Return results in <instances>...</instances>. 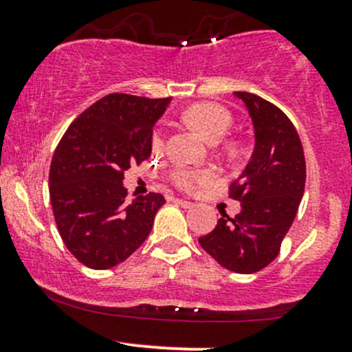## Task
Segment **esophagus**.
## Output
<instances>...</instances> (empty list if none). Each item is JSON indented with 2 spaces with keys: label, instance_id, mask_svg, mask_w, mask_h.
Returning a JSON list of instances; mask_svg holds the SVG:
<instances>
[{
  "label": "esophagus",
  "instance_id": "obj_1",
  "mask_svg": "<svg viewBox=\"0 0 352 352\" xmlns=\"http://www.w3.org/2000/svg\"><path fill=\"white\" fill-rule=\"evenodd\" d=\"M175 204L182 206V208H186V209H190V208H194V202H190V201H186V199H175Z\"/></svg>",
  "mask_w": 352,
  "mask_h": 352
}]
</instances>
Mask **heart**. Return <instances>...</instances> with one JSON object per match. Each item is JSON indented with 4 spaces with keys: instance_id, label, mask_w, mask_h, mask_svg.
I'll return each instance as SVG.
<instances>
[{
    "instance_id": "heart-1",
    "label": "heart",
    "mask_w": 352,
    "mask_h": 352,
    "mask_svg": "<svg viewBox=\"0 0 352 352\" xmlns=\"http://www.w3.org/2000/svg\"><path fill=\"white\" fill-rule=\"evenodd\" d=\"M184 119L190 127L197 131L206 141L209 143H216L221 140L226 133H228L230 126H232V113L225 107L216 104H194L184 113ZM163 143L162 133H155L153 136V148L160 150ZM172 179L180 189L192 190L197 186L209 182L212 179L211 172H194V170L184 168L179 166L172 172Z\"/></svg>"
}]
</instances>
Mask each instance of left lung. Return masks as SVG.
Listing matches in <instances>:
<instances>
[{
	"mask_svg": "<svg viewBox=\"0 0 352 352\" xmlns=\"http://www.w3.org/2000/svg\"><path fill=\"white\" fill-rule=\"evenodd\" d=\"M254 126V151L243 172L230 187V197L242 211L201 236V247L225 269L252 274L271 264L293 225L305 192L303 146L293 122L281 109L247 91H235Z\"/></svg>",
	"mask_w": 352,
	"mask_h": 352,
	"instance_id": "8db88e82",
	"label": "left lung"
}]
</instances>
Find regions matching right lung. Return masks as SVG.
I'll return each mask as SVG.
<instances>
[{
	"mask_svg": "<svg viewBox=\"0 0 352 352\" xmlns=\"http://www.w3.org/2000/svg\"><path fill=\"white\" fill-rule=\"evenodd\" d=\"M172 98L112 94L85 110L56 148L49 194L59 235L87 267L110 269L143 245L162 194L126 202L124 172L150 158L153 126Z\"/></svg>",
	"mask_w": 352,
	"mask_h": 352,
	"instance_id": "1",
	"label": "right lung"
}]
</instances>
